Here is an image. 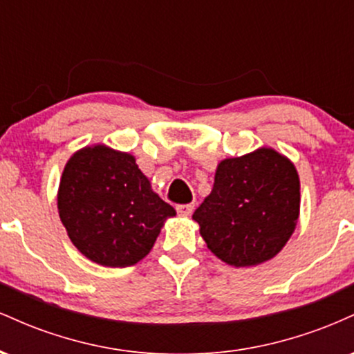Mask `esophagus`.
<instances>
[{"label": "esophagus", "instance_id": "1", "mask_svg": "<svg viewBox=\"0 0 354 354\" xmlns=\"http://www.w3.org/2000/svg\"><path fill=\"white\" fill-rule=\"evenodd\" d=\"M176 211L180 214H183V216H189V214L194 211V205L193 203H189V205H178Z\"/></svg>", "mask_w": 354, "mask_h": 354}]
</instances>
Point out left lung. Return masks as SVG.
<instances>
[{
	"mask_svg": "<svg viewBox=\"0 0 354 354\" xmlns=\"http://www.w3.org/2000/svg\"><path fill=\"white\" fill-rule=\"evenodd\" d=\"M298 214L299 178L293 163L261 148L218 165L213 189L193 219L209 250L239 268L278 254Z\"/></svg>",
	"mask_w": 354,
	"mask_h": 354,
	"instance_id": "8db88e82",
	"label": "left lung"
}]
</instances>
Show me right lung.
Wrapping results in <instances>:
<instances>
[{"instance_id":"right-lung-1","label":"right lung","mask_w":354,"mask_h":354,"mask_svg":"<svg viewBox=\"0 0 354 354\" xmlns=\"http://www.w3.org/2000/svg\"><path fill=\"white\" fill-rule=\"evenodd\" d=\"M68 236L91 261L136 265L151 251L171 205L153 193L135 158L98 145L73 154L58 191Z\"/></svg>"}]
</instances>
